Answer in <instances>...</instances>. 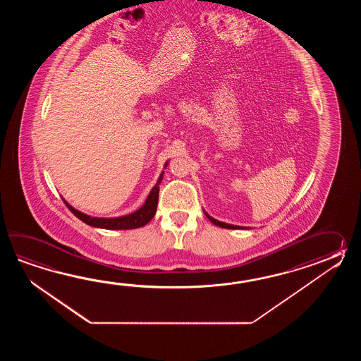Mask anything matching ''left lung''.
<instances>
[{
	"label": "left lung",
	"mask_w": 361,
	"mask_h": 361,
	"mask_svg": "<svg viewBox=\"0 0 361 361\" xmlns=\"http://www.w3.org/2000/svg\"><path fill=\"white\" fill-rule=\"evenodd\" d=\"M207 216L212 222L214 223L215 226H219V227H222V228H230V230H238V228H240L238 226H233V224H228V223L219 222V221H216V219L209 216L207 214Z\"/></svg>",
	"instance_id": "obj_1"
}]
</instances>
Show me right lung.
<instances>
[{"label": "right lung", "instance_id": "obj_1", "mask_svg": "<svg viewBox=\"0 0 361 361\" xmlns=\"http://www.w3.org/2000/svg\"><path fill=\"white\" fill-rule=\"evenodd\" d=\"M162 177H164V171H162L161 176L159 178L157 183L154 184L152 191L149 192L145 205L140 207L139 210H137V212H134L133 214L118 216V218H97V216H90V215H86L84 213H81V212H78L75 207L68 205L67 201H64V204L67 205V207L73 214L76 215L78 219H81L82 222L89 224V226H92V227L106 228V230H133V228H139L142 226H146L147 223L149 222L154 218V214H156Z\"/></svg>", "mask_w": 361, "mask_h": 361}]
</instances>
